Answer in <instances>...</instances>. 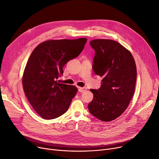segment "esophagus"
I'll list each match as a JSON object with an SVG mask.
<instances>
[{
    "instance_id": "obj_1",
    "label": "esophagus",
    "mask_w": 159,
    "mask_h": 159,
    "mask_svg": "<svg viewBox=\"0 0 159 159\" xmlns=\"http://www.w3.org/2000/svg\"><path fill=\"white\" fill-rule=\"evenodd\" d=\"M79 92H84V91H85L86 90V88H82V87H79Z\"/></svg>"
}]
</instances>
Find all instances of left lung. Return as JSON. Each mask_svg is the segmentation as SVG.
Instances as JSON below:
<instances>
[{"mask_svg": "<svg viewBox=\"0 0 159 159\" xmlns=\"http://www.w3.org/2000/svg\"><path fill=\"white\" fill-rule=\"evenodd\" d=\"M89 43L95 52L93 71L103 79L98 89H90L93 99L88 109L98 119L110 122L127 109L134 95L136 64L129 50L115 40L95 39Z\"/></svg>", "mask_w": 159, "mask_h": 159, "instance_id": "8db88e82", "label": "left lung"}]
</instances>
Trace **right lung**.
<instances>
[{"label":"right lung","instance_id":"1","mask_svg":"<svg viewBox=\"0 0 159 159\" xmlns=\"http://www.w3.org/2000/svg\"><path fill=\"white\" fill-rule=\"evenodd\" d=\"M86 38L49 40L32 52L23 73L22 86L29 102L44 119H53L65 113L78 89L60 84L57 79L63 67L79 55Z\"/></svg>","mask_w":159,"mask_h":159}]
</instances>
